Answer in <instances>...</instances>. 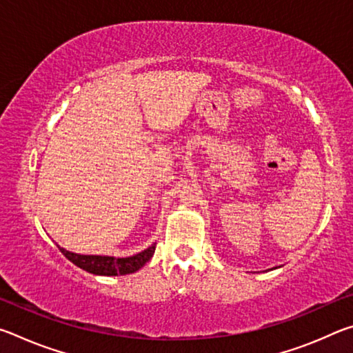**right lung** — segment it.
<instances>
[{
    "instance_id": "add662e5",
    "label": "right lung",
    "mask_w": 353,
    "mask_h": 353,
    "mask_svg": "<svg viewBox=\"0 0 353 353\" xmlns=\"http://www.w3.org/2000/svg\"><path fill=\"white\" fill-rule=\"evenodd\" d=\"M59 249H61V252L67 256L71 263H74L76 266H79L83 271L94 274V276H126V274H132L141 270V268L152 259L155 243L139 254H135L132 256H123V259L121 256L110 255L76 254L61 246H59Z\"/></svg>"
}]
</instances>
